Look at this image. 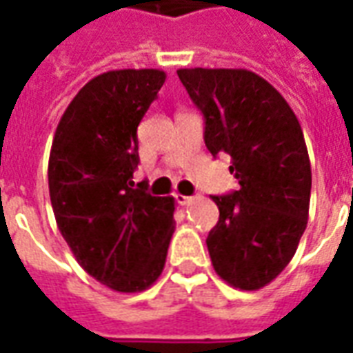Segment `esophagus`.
I'll return each mask as SVG.
<instances>
[{
    "instance_id": "obj_1",
    "label": "esophagus",
    "mask_w": 353,
    "mask_h": 353,
    "mask_svg": "<svg viewBox=\"0 0 353 353\" xmlns=\"http://www.w3.org/2000/svg\"><path fill=\"white\" fill-rule=\"evenodd\" d=\"M176 199H177V202L181 204V206H189V204H192V202L196 200V196H185V194H177Z\"/></svg>"
}]
</instances>
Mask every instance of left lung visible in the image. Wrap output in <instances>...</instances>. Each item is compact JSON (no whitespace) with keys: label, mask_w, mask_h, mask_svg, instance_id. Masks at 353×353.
Returning a JSON list of instances; mask_svg holds the SVG:
<instances>
[{"label":"left lung","mask_w":353,"mask_h":353,"mask_svg":"<svg viewBox=\"0 0 353 353\" xmlns=\"http://www.w3.org/2000/svg\"><path fill=\"white\" fill-rule=\"evenodd\" d=\"M202 111L210 153L230 154L240 189L212 196L208 234L215 272L242 291L265 288L289 265L308 223L312 170L299 119L276 88L248 70H177Z\"/></svg>","instance_id":"8db88e82"}]
</instances>
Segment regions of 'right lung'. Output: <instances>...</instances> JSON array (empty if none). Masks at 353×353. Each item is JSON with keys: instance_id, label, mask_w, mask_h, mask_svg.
<instances>
[{"instance_id": "add662e5", "label": "right lung", "mask_w": 353, "mask_h": 353, "mask_svg": "<svg viewBox=\"0 0 353 353\" xmlns=\"http://www.w3.org/2000/svg\"><path fill=\"white\" fill-rule=\"evenodd\" d=\"M166 81L115 70L81 88L54 132L49 192L58 230L94 280L119 293L151 288L174 234L172 196L134 189L138 126Z\"/></svg>"}]
</instances>
